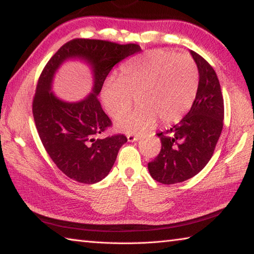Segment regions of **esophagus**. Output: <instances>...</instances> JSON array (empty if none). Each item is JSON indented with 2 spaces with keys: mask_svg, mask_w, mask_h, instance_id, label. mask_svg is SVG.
<instances>
[{
  "mask_svg": "<svg viewBox=\"0 0 254 254\" xmlns=\"http://www.w3.org/2000/svg\"><path fill=\"white\" fill-rule=\"evenodd\" d=\"M127 137V141L133 142V141H137L140 139V134H133V133H128Z\"/></svg>",
  "mask_w": 254,
  "mask_h": 254,
  "instance_id": "esophagus-1",
  "label": "esophagus"
}]
</instances>
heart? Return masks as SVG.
I'll use <instances>...</instances> for the list:
<instances>
[{"instance_id":"b5f03b06","label":"heart","mask_w":254,"mask_h":254,"mask_svg":"<svg viewBox=\"0 0 254 254\" xmlns=\"http://www.w3.org/2000/svg\"><path fill=\"white\" fill-rule=\"evenodd\" d=\"M198 70L190 56L169 50H149L121 68L119 80L110 79L102 89V102L110 117L122 118L136 97L139 106L120 120L124 132H140L179 121L195 100Z\"/></svg>"}]
</instances>
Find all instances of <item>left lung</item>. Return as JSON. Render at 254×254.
<instances>
[{
  "label": "left lung",
  "instance_id": "obj_1",
  "mask_svg": "<svg viewBox=\"0 0 254 254\" xmlns=\"http://www.w3.org/2000/svg\"><path fill=\"white\" fill-rule=\"evenodd\" d=\"M199 83L190 111L165 133H157L161 150L148 163L149 173L158 183L173 185L194 177L207 165L223 130L224 101L213 67L195 51Z\"/></svg>",
  "mask_w": 254,
  "mask_h": 254
}]
</instances>
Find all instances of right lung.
Masks as SVG:
<instances>
[{
	"instance_id": "add662e5",
	"label": "right lung",
	"mask_w": 254,
	"mask_h": 254,
	"mask_svg": "<svg viewBox=\"0 0 254 254\" xmlns=\"http://www.w3.org/2000/svg\"><path fill=\"white\" fill-rule=\"evenodd\" d=\"M140 50L135 44L77 38L60 47L41 71L32 102L34 123L51 160L70 179L88 185L101 182L109 175L120 148L127 141L124 134L95 139L112 127L97 95L112 68ZM76 57L92 66L94 87L85 100L68 103L50 92L51 81L66 59Z\"/></svg>"
}]
</instances>
